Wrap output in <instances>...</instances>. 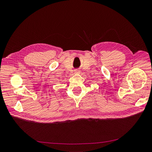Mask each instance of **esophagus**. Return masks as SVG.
<instances>
[{
	"mask_svg": "<svg viewBox=\"0 0 152 152\" xmlns=\"http://www.w3.org/2000/svg\"><path fill=\"white\" fill-rule=\"evenodd\" d=\"M74 72H75V73H77H77H80V70H77H77H75V71H74Z\"/></svg>",
	"mask_w": 152,
	"mask_h": 152,
	"instance_id": "34e87169",
	"label": "esophagus"
}]
</instances>
